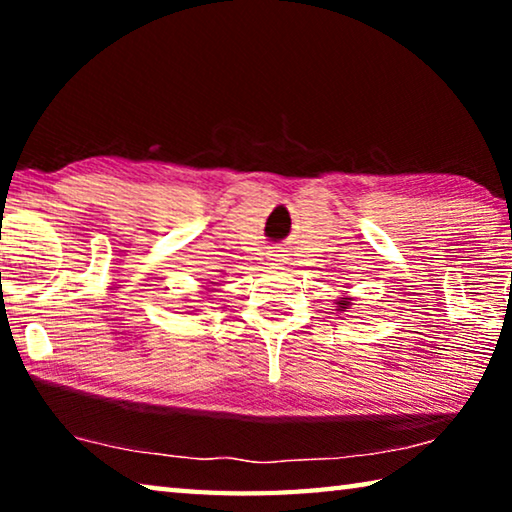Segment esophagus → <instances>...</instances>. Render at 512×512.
<instances>
[{
    "mask_svg": "<svg viewBox=\"0 0 512 512\" xmlns=\"http://www.w3.org/2000/svg\"><path fill=\"white\" fill-rule=\"evenodd\" d=\"M277 262H282V259H277Z\"/></svg>",
    "mask_w": 512,
    "mask_h": 512,
    "instance_id": "esophagus-1",
    "label": "esophagus"
}]
</instances>
